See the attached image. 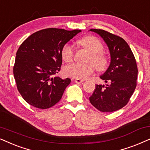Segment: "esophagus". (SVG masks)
I'll return each mask as SVG.
<instances>
[{
  "label": "esophagus",
  "instance_id": "1",
  "mask_svg": "<svg viewBox=\"0 0 150 150\" xmlns=\"http://www.w3.org/2000/svg\"><path fill=\"white\" fill-rule=\"evenodd\" d=\"M74 81L77 83H81L84 81V80H83V79H75Z\"/></svg>",
  "mask_w": 150,
  "mask_h": 150
}]
</instances>
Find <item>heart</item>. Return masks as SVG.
<instances>
[{
    "instance_id": "1",
    "label": "heart",
    "mask_w": 150,
    "mask_h": 150,
    "mask_svg": "<svg viewBox=\"0 0 150 150\" xmlns=\"http://www.w3.org/2000/svg\"><path fill=\"white\" fill-rule=\"evenodd\" d=\"M81 48L89 51L88 62L92 63L80 64L73 63L68 65L64 69V74L67 76L77 79H86L93 73L95 67L98 71H104L108 66V59L103 53V45L101 41L94 36H86L78 41ZM62 57L64 61L71 62L74 57V49L72 46L67 44L62 50Z\"/></svg>"
}]
</instances>
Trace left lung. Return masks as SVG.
Returning <instances> with one entry per match:
<instances>
[{"label":"left lung","instance_id":"8db88e82","mask_svg":"<svg viewBox=\"0 0 150 150\" xmlns=\"http://www.w3.org/2000/svg\"><path fill=\"white\" fill-rule=\"evenodd\" d=\"M103 39L108 47L111 60L100 78L105 85L96 84L89 97L94 107L103 112L122 108L128 102L137 86L138 69L135 57L122 38L102 29H91Z\"/></svg>","mask_w":150,"mask_h":150}]
</instances>
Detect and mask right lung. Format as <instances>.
I'll return each instance as SVG.
<instances>
[{
	"instance_id": "add662e5",
	"label": "right lung",
	"mask_w": 150,
	"mask_h": 150,
	"mask_svg": "<svg viewBox=\"0 0 150 150\" xmlns=\"http://www.w3.org/2000/svg\"><path fill=\"white\" fill-rule=\"evenodd\" d=\"M81 31L49 28L33 33L21 44L13 75L19 93L29 104L47 109L60 100L71 79L52 76L60 71L63 47Z\"/></svg>"
}]
</instances>
